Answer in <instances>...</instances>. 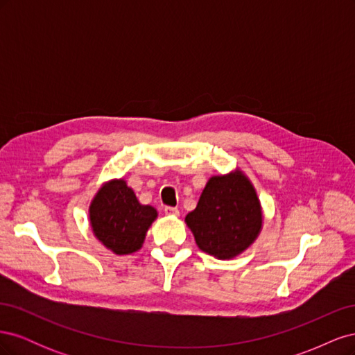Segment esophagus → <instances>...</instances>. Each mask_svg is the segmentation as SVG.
Masks as SVG:
<instances>
[{
	"instance_id": "34e87169",
	"label": "esophagus",
	"mask_w": 355,
	"mask_h": 355,
	"mask_svg": "<svg viewBox=\"0 0 355 355\" xmlns=\"http://www.w3.org/2000/svg\"><path fill=\"white\" fill-rule=\"evenodd\" d=\"M164 213L167 214V216H179V210H178V207H170V206H166V207H164Z\"/></svg>"
}]
</instances>
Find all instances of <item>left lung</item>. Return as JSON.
<instances>
[{"label": "left lung", "mask_w": 355, "mask_h": 355, "mask_svg": "<svg viewBox=\"0 0 355 355\" xmlns=\"http://www.w3.org/2000/svg\"><path fill=\"white\" fill-rule=\"evenodd\" d=\"M185 220L202 252L230 259L247 249L259 234L261 202L240 171L213 176Z\"/></svg>", "instance_id": "8db88e82"}]
</instances>
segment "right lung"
Returning <instances> with one entry per match:
<instances>
[{
  "label": "right lung",
  "instance_id": "add662e5",
  "mask_svg": "<svg viewBox=\"0 0 355 355\" xmlns=\"http://www.w3.org/2000/svg\"><path fill=\"white\" fill-rule=\"evenodd\" d=\"M155 218L157 210L142 206L124 180H112L103 187L90 206L96 237L116 254L141 249L145 232Z\"/></svg>",
  "mask_w": 355,
  "mask_h": 355
}]
</instances>
